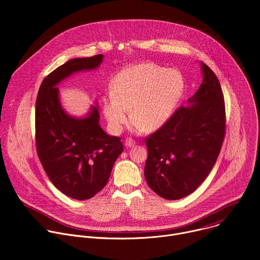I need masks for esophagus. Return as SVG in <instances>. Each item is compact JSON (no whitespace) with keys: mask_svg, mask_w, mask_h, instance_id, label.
I'll return each instance as SVG.
<instances>
[{"mask_svg":"<svg viewBox=\"0 0 260 260\" xmlns=\"http://www.w3.org/2000/svg\"><path fill=\"white\" fill-rule=\"evenodd\" d=\"M135 144H136V142H135L133 139H131V138H127V139L124 141L125 147H133Z\"/></svg>","mask_w":260,"mask_h":260,"instance_id":"esophagus-1","label":"esophagus"}]
</instances>
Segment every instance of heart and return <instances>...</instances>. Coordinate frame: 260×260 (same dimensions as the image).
<instances>
[{"label":"heart","instance_id":"1","mask_svg":"<svg viewBox=\"0 0 260 260\" xmlns=\"http://www.w3.org/2000/svg\"><path fill=\"white\" fill-rule=\"evenodd\" d=\"M184 91L182 74L154 63L123 69L111 94L103 100V112L111 132L118 134L129 122L143 133L160 128L171 117Z\"/></svg>","mask_w":260,"mask_h":260}]
</instances>
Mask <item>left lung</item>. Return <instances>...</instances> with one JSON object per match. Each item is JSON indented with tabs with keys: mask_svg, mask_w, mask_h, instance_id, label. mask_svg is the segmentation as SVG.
Returning <instances> with one entry per match:
<instances>
[{
	"mask_svg": "<svg viewBox=\"0 0 260 260\" xmlns=\"http://www.w3.org/2000/svg\"><path fill=\"white\" fill-rule=\"evenodd\" d=\"M203 82L172 117L146 138L144 175L149 187L166 200L192 193L212 171L225 134L223 93L214 72L201 61Z\"/></svg>",
	"mask_w": 260,
	"mask_h": 260,
	"instance_id": "obj_1",
	"label": "left lung"
}]
</instances>
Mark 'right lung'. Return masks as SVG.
Instances as JSON below:
<instances>
[{
	"mask_svg": "<svg viewBox=\"0 0 260 260\" xmlns=\"http://www.w3.org/2000/svg\"><path fill=\"white\" fill-rule=\"evenodd\" d=\"M103 58L99 54L68 60L43 80L36 102L39 159L54 186L78 201L94 197L106 186L123 146L118 137L101 127L98 104L84 117L68 114L57 85L77 72L98 69Z\"/></svg>",
	"mask_w": 260,
	"mask_h": 260,
	"instance_id": "obj_1",
	"label": "right lung"
}]
</instances>
